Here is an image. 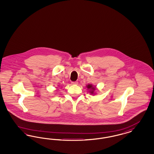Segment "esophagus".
I'll use <instances>...</instances> for the list:
<instances>
[{
	"label": "esophagus",
	"mask_w": 154,
	"mask_h": 154,
	"mask_svg": "<svg viewBox=\"0 0 154 154\" xmlns=\"http://www.w3.org/2000/svg\"><path fill=\"white\" fill-rule=\"evenodd\" d=\"M72 85H77L78 82H72Z\"/></svg>",
	"instance_id": "1"
}]
</instances>
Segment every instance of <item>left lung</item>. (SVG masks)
<instances>
[{"label": "left lung", "mask_w": 154, "mask_h": 154, "mask_svg": "<svg viewBox=\"0 0 154 154\" xmlns=\"http://www.w3.org/2000/svg\"><path fill=\"white\" fill-rule=\"evenodd\" d=\"M86 87L88 89V92L91 94V95H95L96 94V93L95 92V91L97 89V88L95 86H94L92 84H88L86 85Z\"/></svg>", "instance_id": "left-lung-1"}]
</instances>
